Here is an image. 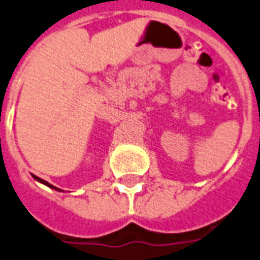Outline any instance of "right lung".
Returning <instances> with one entry per match:
<instances>
[{"mask_svg":"<svg viewBox=\"0 0 260 260\" xmlns=\"http://www.w3.org/2000/svg\"><path fill=\"white\" fill-rule=\"evenodd\" d=\"M37 179H40V178H37ZM40 181H41V182H42V183H45V184H48L49 187H51V188H55V190H58V188H57V187H54V186H51V184H49V183H48V182H45V181H42V179H40Z\"/></svg>","mask_w":260,"mask_h":260,"instance_id":"obj_1","label":"right lung"}]
</instances>
